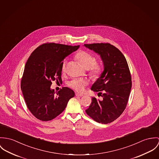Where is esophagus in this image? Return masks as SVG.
<instances>
[{"label": "esophagus", "instance_id": "34e87169", "mask_svg": "<svg viewBox=\"0 0 159 159\" xmlns=\"http://www.w3.org/2000/svg\"><path fill=\"white\" fill-rule=\"evenodd\" d=\"M75 96H79V97H82L84 96L83 94L82 93H75Z\"/></svg>", "mask_w": 159, "mask_h": 159}]
</instances>
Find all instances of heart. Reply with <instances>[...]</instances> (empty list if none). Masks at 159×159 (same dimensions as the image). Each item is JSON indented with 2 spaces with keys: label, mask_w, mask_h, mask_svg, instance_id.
<instances>
[{
  "label": "heart",
  "mask_w": 159,
  "mask_h": 159,
  "mask_svg": "<svg viewBox=\"0 0 159 159\" xmlns=\"http://www.w3.org/2000/svg\"><path fill=\"white\" fill-rule=\"evenodd\" d=\"M75 58L85 68L88 69L89 73L94 77H98L102 71V66L99 63H96V58L94 55L85 51H80L76 53ZM66 62L64 60L61 64V70H66ZM88 81L86 79L74 78L71 80L68 85L77 91L82 92L88 85Z\"/></svg>",
  "instance_id": "obj_1"
}]
</instances>
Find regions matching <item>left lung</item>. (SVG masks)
I'll use <instances>...</instances> for the list:
<instances>
[{"instance_id":"8db88e82","label":"left lung","mask_w":159,"mask_h":159,"mask_svg":"<svg viewBox=\"0 0 159 159\" xmlns=\"http://www.w3.org/2000/svg\"><path fill=\"white\" fill-rule=\"evenodd\" d=\"M84 46L99 54L104 70L92 85L91 89L99 92L101 101L95 97L85 111L95 121L108 124L114 121L123 113L132 88V78L125 57L110 43L85 44Z\"/></svg>"}]
</instances>
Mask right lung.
<instances>
[{
	"mask_svg": "<svg viewBox=\"0 0 159 159\" xmlns=\"http://www.w3.org/2000/svg\"><path fill=\"white\" fill-rule=\"evenodd\" d=\"M78 46L46 43L31 53L25 65L20 87L27 108L37 119L48 121L65 109L75 93L63 87L56 94L51 89L52 81L62 82L61 64L64 58L75 51Z\"/></svg>",
	"mask_w": 159,
	"mask_h": 159,
	"instance_id": "obj_1",
	"label": "right lung"
}]
</instances>
